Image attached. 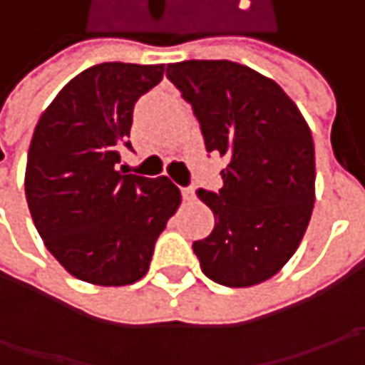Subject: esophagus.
<instances>
[{"label":"esophagus","mask_w":365,"mask_h":365,"mask_svg":"<svg viewBox=\"0 0 365 365\" xmlns=\"http://www.w3.org/2000/svg\"><path fill=\"white\" fill-rule=\"evenodd\" d=\"M180 192H182V199H185V201H192V199H195V189H192V187H185Z\"/></svg>","instance_id":"34e87169"}]
</instances>
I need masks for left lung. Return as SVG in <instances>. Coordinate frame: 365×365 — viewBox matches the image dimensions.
I'll return each mask as SVG.
<instances>
[{"mask_svg": "<svg viewBox=\"0 0 365 365\" xmlns=\"http://www.w3.org/2000/svg\"><path fill=\"white\" fill-rule=\"evenodd\" d=\"M192 106L207 152L227 160L219 192L199 189L215 227L192 244L213 282L245 288L272 278L301 244L315 203V144L278 83L232 61L168 64Z\"/></svg>", "mask_w": 365, "mask_h": 365, "instance_id": "1", "label": "left lung"}]
</instances>
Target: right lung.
<instances>
[{
	"instance_id": "1",
	"label": "right lung",
	"mask_w": 365,
	"mask_h": 365,
	"mask_svg": "<svg viewBox=\"0 0 365 365\" xmlns=\"http://www.w3.org/2000/svg\"><path fill=\"white\" fill-rule=\"evenodd\" d=\"M162 75L164 64H95L66 83L36 123L26 201L44 245L78 280L138 282L180 205L166 176L118 170L121 152L132 150L133 106Z\"/></svg>"
}]
</instances>
